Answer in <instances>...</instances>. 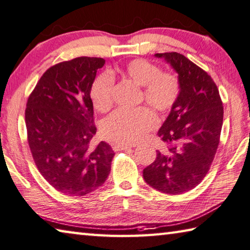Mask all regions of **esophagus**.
<instances>
[{
    "label": "esophagus",
    "mask_w": 250,
    "mask_h": 250,
    "mask_svg": "<svg viewBox=\"0 0 250 250\" xmlns=\"http://www.w3.org/2000/svg\"><path fill=\"white\" fill-rule=\"evenodd\" d=\"M133 145H125V144H115V145L113 146V148L115 150H126V149H130V148H133Z\"/></svg>",
    "instance_id": "34e87169"
}]
</instances>
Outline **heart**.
I'll return each instance as SVG.
<instances>
[{"label": "heart", "instance_id": "obj_1", "mask_svg": "<svg viewBox=\"0 0 250 250\" xmlns=\"http://www.w3.org/2000/svg\"><path fill=\"white\" fill-rule=\"evenodd\" d=\"M121 72L142 85L141 98L161 115L169 113L181 94L180 79L172 72H163L159 65L146 59L128 61ZM114 78L109 72L100 73L91 86L94 107L106 112L114 102ZM157 126V117L148 107L120 108L103 121L101 133L107 141L118 144H136L145 139Z\"/></svg>", "mask_w": 250, "mask_h": 250}]
</instances>
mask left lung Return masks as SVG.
I'll use <instances>...</instances> for the list:
<instances>
[{
	"mask_svg": "<svg viewBox=\"0 0 250 250\" xmlns=\"http://www.w3.org/2000/svg\"><path fill=\"white\" fill-rule=\"evenodd\" d=\"M156 57H164L178 72L181 94L158 132L166 148L157 150L143 177L156 190L181 194L208 172L220 144L224 108L215 82L205 70L174 51Z\"/></svg>",
	"mask_w": 250,
	"mask_h": 250,
	"instance_id": "left-lung-1",
	"label": "left lung"
}]
</instances>
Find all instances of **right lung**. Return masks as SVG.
<instances>
[{
  "label": "right lung",
  "mask_w": 250,
  "mask_h": 250,
  "mask_svg": "<svg viewBox=\"0 0 250 250\" xmlns=\"http://www.w3.org/2000/svg\"><path fill=\"white\" fill-rule=\"evenodd\" d=\"M105 60L78 57L56 63L39 79L25 109L27 141L35 165L57 191L83 196L98 189L111 171L114 151L96 133L90 91Z\"/></svg>",
  "instance_id": "1"
}]
</instances>
